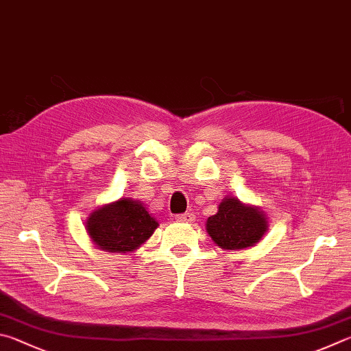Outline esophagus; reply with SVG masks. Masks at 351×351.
<instances>
[{"mask_svg":"<svg viewBox=\"0 0 351 351\" xmlns=\"http://www.w3.org/2000/svg\"><path fill=\"white\" fill-rule=\"evenodd\" d=\"M176 220H179V222H193V220H194V214H193V213L177 214Z\"/></svg>","mask_w":351,"mask_h":351,"instance_id":"esophagus-1","label":"esophagus"}]
</instances>
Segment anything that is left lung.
<instances>
[{"mask_svg": "<svg viewBox=\"0 0 351 351\" xmlns=\"http://www.w3.org/2000/svg\"><path fill=\"white\" fill-rule=\"evenodd\" d=\"M268 230L267 216L237 197H225L219 211L206 220V231L222 250H245L256 245Z\"/></svg>", "mask_w": 351, "mask_h": 351, "instance_id": "8db88e82", "label": "left lung"}]
</instances>
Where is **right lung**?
<instances>
[{"instance_id":"obj_1","label":"right lung","mask_w":351,"mask_h":351,"mask_svg":"<svg viewBox=\"0 0 351 351\" xmlns=\"http://www.w3.org/2000/svg\"><path fill=\"white\" fill-rule=\"evenodd\" d=\"M158 222L138 200L123 197L89 214L86 231L98 248L108 253L135 251L156 231Z\"/></svg>"}]
</instances>
